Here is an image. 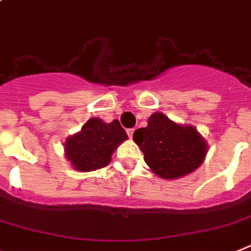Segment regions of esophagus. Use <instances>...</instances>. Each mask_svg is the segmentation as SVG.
<instances>
[{"instance_id": "1", "label": "esophagus", "mask_w": 251, "mask_h": 251, "mask_svg": "<svg viewBox=\"0 0 251 251\" xmlns=\"http://www.w3.org/2000/svg\"><path fill=\"white\" fill-rule=\"evenodd\" d=\"M133 133H134L133 128H129V129H127V134L129 138H132V137H133Z\"/></svg>"}]
</instances>
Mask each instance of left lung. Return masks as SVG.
I'll return each instance as SVG.
<instances>
[{
    "label": "left lung",
    "instance_id": "8db88e82",
    "mask_svg": "<svg viewBox=\"0 0 251 251\" xmlns=\"http://www.w3.org/2000/svg\"><path fill=\"white\" fill-rule=\"evenodd\" d=\"M145 161L164 179H175L199 168L207 153V145L192 126H179L162 113H155L147 127L133 133Z\"/></svg>",
    "mask_w": 251,
    "mask_h": 251
}]
</instances>
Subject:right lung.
Here are the masks:
<instances>
[{"instance_id": "right-lung-1", "label": "right lung", "mask_w": 251, "mask_h": 251, "mask_svg": "<svg viewBox=\"0 0 251 251\" xmlns=\"http://www.w3.org/2000/svg\"><path fill=\"white\" fill-rule=\"evenodd\" d=\"M128 138L119 121L104 123L99 118L90 119L81 132L67 138L66 156L76 170L93 171L110 162L117 146Z\"/></svg>"}]
</instances>
